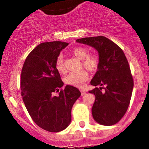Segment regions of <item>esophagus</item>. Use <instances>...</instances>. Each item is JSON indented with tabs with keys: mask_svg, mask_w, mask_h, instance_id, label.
Returning a JSON list of instances; mask_svg holds the SVG:
<instances>
[{
	"mask_svg": "<svg viewBox=\"0 0 149 149\" xmlns=\"http://www.w3.org/2000/svg\"><path fill=\"white\" fill-rule=\"evenodd\" d=\"M81 95H84V94H86V91L85 90H84V89H81Z\"/></svg>",
	"mask_w": 149,
	"mask_h": 149,
	"instance_id": "obj_1",
	"label": "esophagus"
}]
</instances>
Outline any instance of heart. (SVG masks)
<instances>
[{
    "label": "heart",
    "instance_id": "1",
    "mask_svg": "<svg viewBox=\"0 0 149 149\" xmlns=\"http://www.w3.org/2000/svg\"><path fill=\"white\" fill-rule=\"evenodd\" d=\"M88 49L84 47H76L72 49V53L78 59L82 60V64L89 71H94L97 69L100 63L98 56L95 54H88ZM55 68L59 73H65L66 68L64 63L63 57L59 55L55 61ZM88 72L86 70H81L79 71H73L69 73L64 79L66 84L73 86L76 87H82L84 82L88 79Z\"/></svg>",
    "mask_w": 149,
    "mask_h": 149
}]
</instances>
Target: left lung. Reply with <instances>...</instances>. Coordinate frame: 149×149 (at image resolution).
Wrapping results in <instances>:
<instances>
[{
	"mask_svg": "<svg viewBox=\"0 0 149 149\" xmlns=\"http://www.w3.org/2000/svg\"><path fill=\"white\" fill-rule=\"evenodd\" d=\"M76 42L92 47L99 53L100 63L91 81V85L96 87L88 91L95 95L91 109L93 118L102 125L116 124L128 108L133 88L127 58L119 46L102 36L79 39Z\"/></svg>",
	"mask_w": 149,
	"mask_h": 149,
	"instance_id": "obj_1",
	"label": "left lung"
}]
</instances>
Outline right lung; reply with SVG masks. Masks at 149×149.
I'll return each mask as SVG.
<instances>
[{
    "mask_svg": "<svg viewBox=\"0 0 149 149\" xmlns=\"http://www.w3.org/2000/svg\"><path fill=\"white\" fill-rule=\"evenodd\" d=\"M68 45L59 41L37 45L26 57L21 75L22 96L29 114L39 127L52 133L69 125L73 104L81 94L70 85L60 91L64 84L55 68V61Z\"/></svg>",
    "mask_w": 149,
    "mask_h": 149,
    "instance_id": "right-lung-1",
    "label": "right lung"
}]
</instances>
